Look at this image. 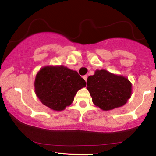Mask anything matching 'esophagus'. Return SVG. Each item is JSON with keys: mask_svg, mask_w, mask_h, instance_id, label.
I'll return each instance as SVG.
<instances>
[{"mask_svg": "<svg viewBox=\"0 0 156 156\" xmlns=\"http://www.w3.org/2000/svg\"><path fill=\"white\" fill-rule=\"evenodd\" d=\"M83 79H84L85 80H86V82L87 81V77H88V76H87V75H85V76H83Z\"/></svg>", "mask_w": 156, "mask_h": 156, "instance_id": "esophagus-1", "label": "esophagus"}]
</instances>
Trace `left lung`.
Wrapping results in <instances>:
<instances>
[{"label":"left lung","mask_w":156,"mask_h":156,"mask_svg":"<svg viewBox=\"0 0 156 156\" xmlns=\"http://www.w3.org/2000/svg\"><path fill=\"white\" fill-rule=\"evenodd\" d=\"M87 89L93 103L104 110L122 107L131 94V84L128 79L105 70H96L88 77Z\"/></svg>","instance_id":"8db88e82"}]
</instances>
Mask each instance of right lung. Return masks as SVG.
Here are the masks:
<instances>
[{"mask_svg": "<svg viewBox=\"0 0 156 156\" xmlns=\"http://www.w3.org/2000/svg\"><path fill=\"white\" fill-rule=\"evenodd\" d=\"M86 84L77 72L64 66L43 67L34 82L35 92L40 101L56 111L71 104L78 90Z\"/></svg>", "mask_w": 156, "mask_h": 156, "instance_id": "obj_1", "label": "right lung"}]
</instances>
